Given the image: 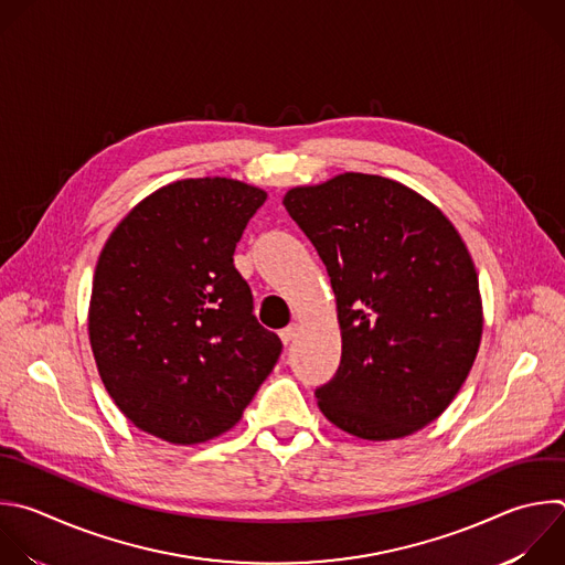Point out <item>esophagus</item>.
Segmentation results:
<instances>
[{
  "instance_id": "34e87169",
  "label": "esophagus",
  "mask_w": 565,
  "mask_h": 565,
  "mask_svg": "<svg viewBox=\"0 0 565 565\" xmlns=\"http://www.w3.org/2000/svg\"><path fill=\"white\" fill-rule=\"evenodd\" d=\"M297 332H299V326H297V323H290V326H286V328L279 332V337H281V341L288 345V343L297 337Z\"/></svg>"
}]
</instances>
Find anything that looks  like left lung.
<instances>
[{
  "mask_svg": "<svg viewBox=\"0 0 565 565\" xmlns=\"http://www.w3.org/2000/svg\"><path fill=\"white\" fill-rule=\"evenodd\" d=\"M284 206L337 297L341 361L315 391L321 413L370 441L435 422L483 330L477 270L455 226L411 188L363 172L292 188Z\"/></svg>",
  "mask_w": 565,
  "mask_h": 565,
  "instance_id": "obj_1",
  "label": "left lung"
}]
</instances>
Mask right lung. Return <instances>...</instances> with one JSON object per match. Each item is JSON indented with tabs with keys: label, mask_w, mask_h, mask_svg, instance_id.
I'll return each instance as SVG.
<instances>
[{
	"label": "right lung",
	"mask_w": 565,
	"mask_h": 565,
	"mask_svg": "<svg viewBox=\"0 0 565 565\" xmlns=\"http://www.w3.org/2000/svg\"><path fill=\"white\" fill-rule=\"evenodd\" d=\"M264 202V191L235 179H183L108 237L88 332L108 395L139 430L181 446L220 437L273 372L281 339L253 315L233 264Z\"/></svg>",
	"instance_id": "right-lung-1"
}]
</instances>
